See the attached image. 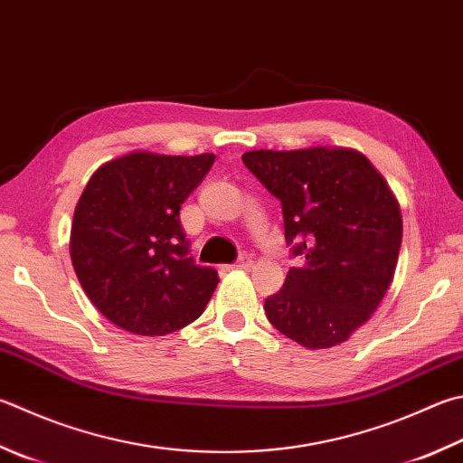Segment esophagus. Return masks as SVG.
<instances>
[{
	"label": "esophagus",
	"mask_w": 463,
	"mask_h": 463,
	"mask_svg": "<svg viewBox=\"0 0 463 463\" xmlns=\"http://www.w3.org/2000/svg\"><path fill=\"white\" fill-rule=\"evenodd\" d=\"M230 268L232 269H251V268H254V261H251L250 256H243V258L235 261V264H232Z\"/></svg>",
	"instance_id": "esophagus-1"
}]
</instances>
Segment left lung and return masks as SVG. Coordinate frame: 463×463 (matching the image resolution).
<instances>
[{
  "mask_svg": "<svg viewBox=\"0 0 463 463\" xmlns=\"http://www.w3.org/2000/svg\"><path fill=\"white\" fill-rule=\"evenodd\" d=\"M241 161L280 199L286 241L304 258L266 300L268 320L307 348L345 343L393 282L403 240L395 194L351 146L260 149Z\"/></svg>",
  "mask_w": 463,
  "mask_h": 463,
  "instance_id": "8db88e82",
  "label": "left lung"
}]
</instances>
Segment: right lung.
I'll list each match as a JSON object with an SVG mask.
<instances>
[{
  "instance_id": "right-lung-1",
  "label": "right lung",
  "mask_w": 463,
  "mask_h": 463,
  "mask_svg": "<svg viewBox=\"0 0 463 463\" xmlns=\"http://www.w3.org/2000/svg\"><path fill=\"white\" fill-rule=\"evenodd\" d=\"M213 161V153L133 151L102 163L86 183L70 258L82 290L112 325L163 336L205 310L220 276L187 258L179 209Z\"/></svg>"
}]
</instances>
